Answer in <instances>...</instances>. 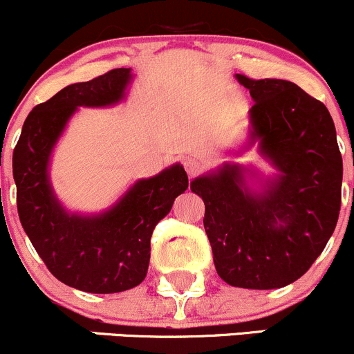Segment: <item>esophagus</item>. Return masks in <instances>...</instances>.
<instances>
[{
	"label": "esophagus",
	"instance_id": "34e87169",
	"mask_svg": "<svg viewBox=\"0 0 354 354\" xmlns=\"http://www.w3.org/2000/svg\"><path fill=\"white\" fill-rule=\"evenodd\" d=\"M184 167H185V172L189 174V177L199 176L204 169L203 162H201L199 158H187V160L184 162Z\"/></svg>",
	"mask_w": 354,
	"mask_h": 354
}]
</instances>
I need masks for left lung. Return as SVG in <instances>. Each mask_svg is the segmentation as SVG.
Listing matches in <instances>:
<instances>
[{
    "instance_id": "1",
    "label": "left lung",
    "mask_w": 354,
    "mask_h": 354,
    "mask_svg": "<svg viewBox=\"0 0 354 354\" xmlns=\"http://www.w3.org/2000/svg\"><path fill=\"white\" fill-rule=\"evenodd\" d=\"M250 89L252 138L282 176L263 196L243 189L241 167L191 184L203 197L214 267L226 283L280 288L300 279L328 245L341 209L343 158L328 108L283 79L236 74Z\"/></svg>"
}]
</instances>
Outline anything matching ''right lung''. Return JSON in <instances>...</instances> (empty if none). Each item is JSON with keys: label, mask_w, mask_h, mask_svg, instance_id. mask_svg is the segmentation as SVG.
Returning a JSON list of instances; mask_svg holds the SVG:
<instances>
[{"label": "right lung", "mask_w": 354, "mask_h": 354, "mask_svg": "<svg viewBox=\"0 0 354 354\" xmlns=\"http://www.w3.org/2000/svg\"><path fill=\"white\" fill-rule=\"evenodd\" d=\"M131 69H113L77 82L30 111L13 150V177L21 226L45 267L60 282L91 294H115L143 282L155 226L189 187L184 167L136 182L111 211L96 218L60 207L47 177L50 151L77 106L120 101Z\"/></svg>", "instance_id": "obj_1"}]
</instances>
